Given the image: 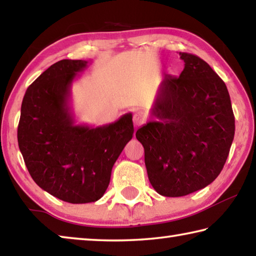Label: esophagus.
I'll list each match as a JSON object with an SVG mask.
<instances>
[{"label": "esophagus", "instance_id": "1", "mask_svg": "<svg viewBox=\"0 0 256 256\" xmlns=\"http://www.w3.org/2000/svg\"><path fill=\"white\" fill-rule=\"evenodd\" d=\"M146 115L144 114V112H134L133 115V123L136 126H140V125H142L144 123H146Z\"/></svg>", "mask_w": 256, "mask_h": 256}]
</instances>
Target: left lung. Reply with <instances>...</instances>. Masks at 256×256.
Wrapping results in <instances>:
<instances>
[{"instance_id":"obj_1","label":"left lung","mask_w":256,"mask_h":256,"mask_svg":"<svg viewBox=\"0 0 256 256\" xmlns=\"http://www.w3.org/2000/svg\"><path fill=\"white\" fill-rule=\"evenodd\" d=\"M178 78L164 74L151 120L136 136L144 148L146 172L160 196H184L211 184L226 162L235 134L227 86L209 64L180 53Z\"/></svg>"}]
</instances>
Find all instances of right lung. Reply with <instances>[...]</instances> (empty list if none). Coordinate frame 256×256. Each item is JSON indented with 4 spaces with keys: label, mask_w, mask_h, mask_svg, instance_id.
I'll use <instances>...</instances> for the list:
<instances>
[{
    "label": "right lung",
    "mask_w": 256,
    "mask_h": 256,
    "mask_svg": "<svg viewBox=\"0 0 256 256\" xmlns=\"http://www.w3.org/2000/svg\"><path fill=\"white\" fill-rule=\"evenodd\" d=\"M88 63L62 60L42 72L24 94L18 126L19 149L34 183L74 204L104 196L134 132L131 112L102 126L76 124L71 86Z\"/></svg>",
    "instance_id": "1"
}]
</instances>
